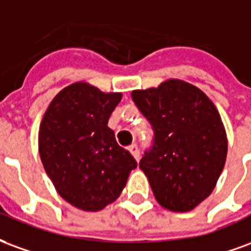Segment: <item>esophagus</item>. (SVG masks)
I'll return each mask as SVG.
<instances>
[{
	"label": "esophagus",
	"mask_w": 251,
	"mask_h": 251,
	"mask_svg": "<svg viewBox=\"0 0 251 251\" xmlns=\"http://www.w3.org/2000/svg\"><path fill=\"white\" fill-rule=\"evenodd\" d=\"M128 150H129V152L132 153L133 158L136 159V160H139V159H140V153H139V148L136 144H131V146L128 147Z\"/></svg>",
	"instance_id": "34e87169"
}]
</instances>
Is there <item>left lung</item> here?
<instances>
[{
    "mask_svg": "<svg viewBox=\"0 0 251 251\" xmlns=\"http://www.w3.org/2000/svg\"><path fill=\"white\" fill-rule=\"evenodd\" d=\"M132 100L155 135L139 163L155 199L170 211L193 210L213 193L226 162L218 109L199 88L178 78L132 91Z\"/></svg>",
    "mask_w": 251,
    "mask_h": 251,
    "instance_id": "8db88e82",
    "label": "left lung"
}]
</instances>
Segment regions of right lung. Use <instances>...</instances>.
<instances>
[{
    "instance_id": "add662e5",
    "label": "right lung",
    "mask_w": 251,
    "mask_h": 251,
    "mask_svg": "<svg viewBox=\"0 0 251 251\" xmlns=\"http://www.w3.org/2000/svg\"><path fill=\"white\" fill-rule=\"evenodd\" d=\"M122 93L78 81L54 96L38 131L43 166L60 197L84 211L115 202L138 163L108 127Z\"/></svg>"
}]
</instances>
